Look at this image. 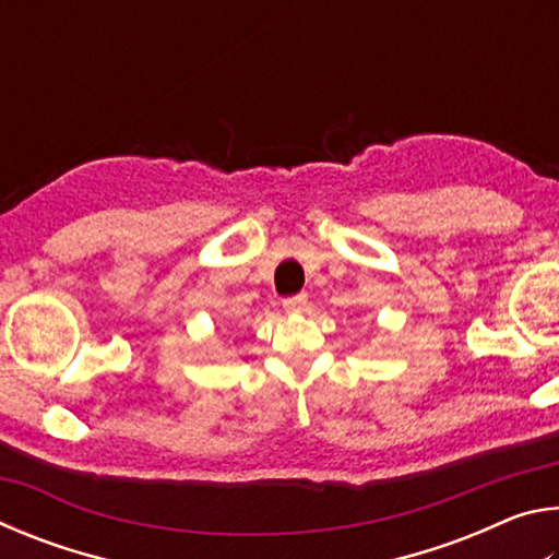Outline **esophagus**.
Returning a JSON list of instances; mask_svg holds the SVG:
<instances>
[{
	"instance_id": "esophagus-1",
	"label": "esophagus",
	"mask_w": 559,
	"mask_h": 559,
	"mask_svg": "<svg viewBox=\"0 0 559 559\" xmlns=\"http://www.w3.org/2000/svg\"><path fill=\"white\" fill-rule=\"evenodd\" d=\"M306 308H308V296H306V293H300V296H293V298L283 300V310H286L288 316H298Z\"/></svg>"
}]
</instances>
